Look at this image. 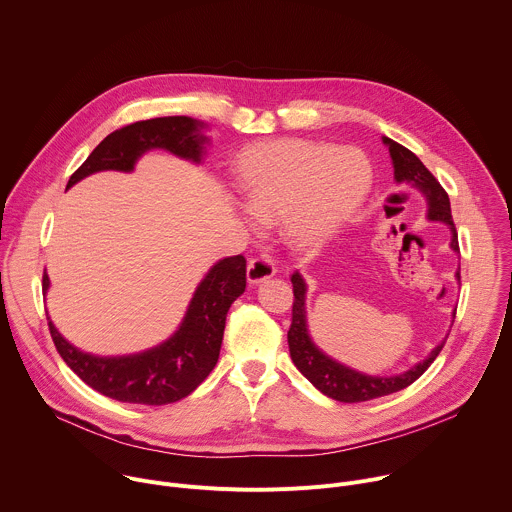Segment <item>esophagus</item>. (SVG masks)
Here are the masks:
<instances>
[{
  "instance_id": "1",
  "label": "esophagus",
  "mask_w": 512,
  "mask_h": 512,
  "mask_svg": "<svg viewBox=\"0 0 512 512\" xmlns=\"http://www.w3.org/2000/svg\"><path fill=\"white\" fill-rule=\"evenodd\" d=\"M275 271H277V269H275L273 261H271L269 257L261 255V257H257V259H251V261H249V265H247V279H249L251 285H257V283H261V281L273 277Z\"/></svg>"
}]
</instances>
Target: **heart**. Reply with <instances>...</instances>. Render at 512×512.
<instances>
[{
	"label": "heart",
	"mask_w": 512,
	"mask_h": 512,
	"mask_svg": "<svg viewBox=\"0 0 512 512\" xmlns=\"http://www.w3.org/2000/svg\"><path fill=\"white\" fill-rule=\"evenodd\" d=\"M233 180L261 223H281L283 239L300 253L330 243L367 204L375 170L352 145L314 139H267L245 145Z\"/></svg>",
	"instance_id": "b5f03b06"
}]
</instances>
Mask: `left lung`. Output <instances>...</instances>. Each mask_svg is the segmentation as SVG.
<instances>
[{"label":"left lung","instance_id":"left-lung-1","mask_svg":"<svg viewBox=\"0 0 512 512\" xmlns=\"http://www.w3.org/2000/svg\"><path fill=\"white\" fill-rule=\"evenodd\" d=\"M383 143L389 148V156L393 162V174L397 184H407L415 188L427 202L425 218L429 223H442L450 229L452 241L450 249L454 253H460L458 249V233L452 221V208L450 198L446 190L433 178V174L423 166V162L403 148L401 143L389 139L383 135ZM456 279L460 281V269L456 271ZM291 283H294V310H291V326L287 332V344L291 360L298 367V371L326 397H332L342 403H358V401H371L377 397H385L391 393H397L405 387H409L413 381H417L429 364L440 354V350L446 344V338L431 348V352L415 362L411 369L399 373V375H369L360 373L352 367H346L344 362L332 358L326 354L310 336L308 330V312H306V294L308 285L300 271L291 275ZM456 318V310H454Z\"/></svg>","mask_w":512,"mask_h":512}]
</instances>
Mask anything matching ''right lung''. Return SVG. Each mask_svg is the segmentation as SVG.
Returning a JSON list of instances; mask_svg holds the SVG:
<instances>
[{
  "label": "right lung",
  "instance_id": "right-lung-1",
  "mask_svg": "<svg viewBox=\"0 0 512 512\" xmlns=\"http://www.w3.org/2000/svg\"><path fill=\"white\" fill-rule=\"evenodd\" d=\"M204 121L174 115L137 121L109 133L85 164L70 176L66 188L83 178L105 172H133L143 154L164 150L172 156L200 164L210 139L202 133ZM247 285L243 255L216 261L196 285L178 330L148 350L99 356L70 344L48 318L58 354L89 387L121 403L168 405L188 397L214 369L221 354L227 314ZM50 287L44 271L42 289Z\"/></svg>",
  "mask_w": 512,
  "mask_h": 512
}]
</instances>
